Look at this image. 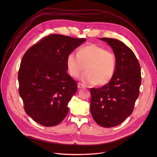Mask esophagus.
I'll list each match as a JSON object with an SVG mask.
<instances>
[{
    "instance_id": "34e87169",
    "label": "esophagus",
    "mask_w": 157,
    "mask_h": 157,
    "mask_svg": "<svg viewBox=\"0 0 157 157\" xmlns=\"http://www.w3.org/2000/svg\"><path fill=\"white\" fill-rule=\"evenodd\" d=\"M78 87L79 88V89H81V88H84V86L82 84H81V83H78Z\"/></svg>"
}]
</instances>
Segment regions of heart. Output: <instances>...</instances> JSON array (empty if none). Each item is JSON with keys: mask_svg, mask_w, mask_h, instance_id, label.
Wrapping results in <instances>:
<instances>
[{"mask_svg": "<svg viewBox=\"0 0 157 157\" xmlns=\"http://www.w3.org/2000/svg\"><path fill=\"white\" fill-rule=\"evenodd\" d=\"M66 68L73 78L80 76L86 85L104 86L113 79L116 70L117 59L115 53L110 50L91 44L81 48L78 54L71 52L67 56Z\"/></svg>", "mask_w": 157, "mask_h": 157, "instance_id": "obj_1", "label": "heart"}]
</instances>
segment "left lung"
Returning <instances> with one entry per match:
<instances>
[{"label":"left lung","instance_id":"1","mask_svg":"<svg viewBox=\"0 0 157 157\" xmlns=\"http://www.w3.org/2000/svg\"><path fill=\"white\" fill-rule=\"evenodd\" d=\"M113 48L117 59L115 74L100 88H91L90 110L95 122L103 127H113L123 122L132 113L139 96L141 71L132 50L114 38H101Z\"/></svg>","mask_w":157,"mask_h":157}]
</instances>
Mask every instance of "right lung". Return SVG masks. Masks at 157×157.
Instances as JSON below:
<instances>
[{"label": "right lung", "instance_id": "right-lung-1", "mask_svg": "<svg viewBox=\"0 0 157 157\" xmlns=\"http://www.w3.org/2000/svg\"><path fill=\"white\" fill-rule=\"evenodd\" d=\"M86 40L52 34L24 54L18 73V92L25 113L36 122L55 126L68 114L78 85L67 73L66 58Z\"/></svg>", "mask_w": 157, "mask_h": 157}]
</instances>
